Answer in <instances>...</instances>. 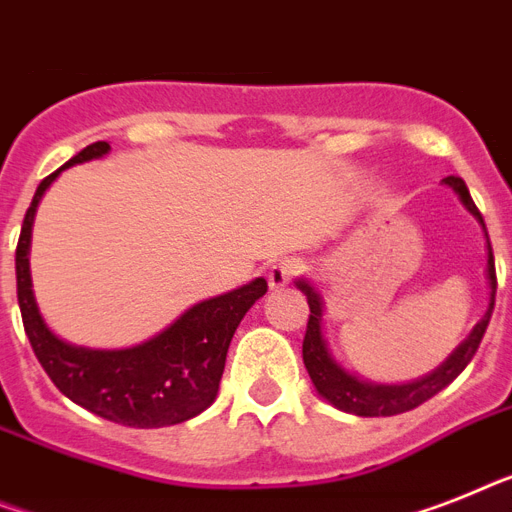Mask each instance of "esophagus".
<instances>
[{
  "label": "esophagus",
  "instance_id": "obj_1",
  "mask_svg": "<svg viewBox=\"0 0 512 512\" xmlns=\"http://www.w3.org/2000/svg\"><path fill=\"white\" fill-rule=\"evenodd\" d=\"M303 272V261L301 259H282L269 269L266 280H269V287L272 290H280V287L290 285V282Z\"/></svg>",
  "mask_w": 512,
  "mask_h": 512
}]
</instances>
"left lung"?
Listing matches in <instances>:
<instances>
[{
    "label": "left lung",
    "mask_w": 512,
    "mask_h": 512,
    "mask_svg": "<svg viewBox=\"0 0 512 512\" xmlns=\"http://www.w3.org/2000/svg\"><path fill=\"white\" fill-rule=\"evenodd\" d=\"M445 183L455 190L471 214L481 222L484 227V217H481V211L476 209L474 198L468 193L466 183H463V177H445ZM487 232V227H484ZM487 277H489V308L484 319L474 327V332L468 335V340L455 350L453 356L447 358L442 366H439L434 374L429 377L418 379V382L411 384H369L361 382V379L350 377L348 371L340 369L332 356H329L327 342H324L322 335V298L316 295V290L308 282H298L303 293H306L308 308H311V314H308V327H306V337H303V363H306V371L314 387L319 390L324 400L340 408L345 413H356V416H398V413L413 411L421 403H426L429 398H434L439 390H445L447 384L453 382L458 377L460 371L466 369L471 358L476 356V350L481 345V337L487 332L489 319H492L494 311V293H497V274H494V253H492V243H489L487 235Z\"/></svg>",
    "instance_id": "1"
}]
</instances>
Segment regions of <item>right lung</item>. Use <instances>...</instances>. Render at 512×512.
Masks as SVG:
<instances>
[{
  "label": "right lung",
  "instance_id": "right-lung-1",
  "mask_svg": "<svg viewBox=\"0 0 512 512\" xmlns=\"http://www.w3.org/2000/svg\"><path fill=\"white\" fill-rule=\"evenodd\" d=\"M107 151V141H96L75 154L65 167L104 156ZM65 167L44 177L36 188V196L25 211L15 251L18 303L33 353L49 379L57 384V390L96 416L135 429L183 424L214 403L232 335L248 308L259 301L269 285L259 277L251 285L198 303L172 327L164 329L162 335L138 348L88 350L67 345L38 314L28 269L36 206L44 190Z\"/></svg>",
  "mask_w": 512,
  "mask_h": 512
}]
</instances>
